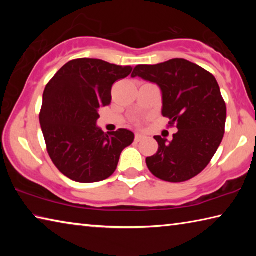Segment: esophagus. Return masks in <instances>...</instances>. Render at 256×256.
<instances>
[{"label": "esophagus", "instance_id": "esophagus-1", "mask_svg": "<svg viewBox=\"0 0 256 256\" xmlns=\"http://www.w3.org/2000/svg\"><path fill=\"white\" fill-rule=\"evenodd\" d=\"M142 138H144V136H141V134H136V136H134V141L140 142Z\"/></svg>", "mask_w": 256, "mask_h": 256}]
</instances>
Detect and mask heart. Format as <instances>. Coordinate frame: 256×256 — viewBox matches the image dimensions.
Wrapping results in <instances>:
<instances>
[{
  "label": "heart",
  "instance_id": "1",
  "mask_svg": "<svg viewBox=\"0 0 256 256\" xmlns=\"http://www.w3.org/2000/svg\"><path fill=\"white\" fill-rule=\"evenodd\" d=\"M136 124H138V123H136Z\"/></svg>",
  "mask_w": 256,
  "mask_h": 256
}]
</instances>
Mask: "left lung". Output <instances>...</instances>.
I'll list each match as a JSON object with an SVG mask.
<instances>
[{"instance_id":"left-lung-1","label":"left lung","mask_w":256,"mask_h":256,"mask_svg":"<svg viewBox=\"0 0 256 256\" xmlns=\"http://www.w3.org/2000/svg\"><path fill=\"white\" fill-rule=\"evenodd\" d=\"M157 84L162 92V116L178 132L172 140L156 136L158 151L146 162L157 178L180 183L204 170L222 144L226 125V102L216 78L184 58L156 66H136L132 78Z\"/></svg>"}]
</instances>
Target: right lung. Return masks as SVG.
<instances>
[{
  "label": "right lung",
  "instance_id": "obj_1",
  "mask_svg": "<svg viewBox=\"0 0 256 256\" xmlns=\"http://www.w3.org/2000/svg\"><path fill=\"white\" fill-rule=\"evenodd\" d=\"M131 66L96 58L68 62L46 84L40 122L46 149L56 168L79 183L108 178L120 156L134 140L125 128L104 133L96 126L98 110L112 100V86Z\"/></svg>",
  "mask_w": 256,
  "mask_h": 256
}]
</instances>
